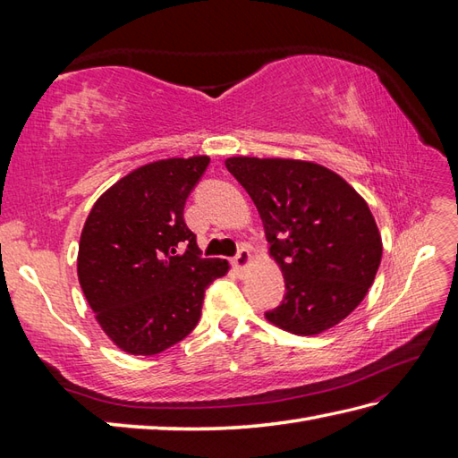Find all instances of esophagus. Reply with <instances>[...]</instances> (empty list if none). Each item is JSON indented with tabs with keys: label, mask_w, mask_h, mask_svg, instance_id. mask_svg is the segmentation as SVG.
Instances as JSON below:
<instances>
[{
	"label": "esophagus",
	"mask_w": 458,
	"mask_h": 458,
	"mask_svg": "<svg viewBox=\"0 0 458 458\" xmlns=\"http://www.w3.org/2000/svg\"><path fill=\"white\" fill-rule=\"evenodd\" d=\"M250 264H251V256H250V251L246 248H242L238 254H236V258L232 259V266H234L240 271L246 269Z\"/></svg>",
	"instance_id": "1"
}]
</instances>
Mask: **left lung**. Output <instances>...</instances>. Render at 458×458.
Instances as JSON below:
<instances>
[{"mask_svg": "<svg viewBox=\"0 0 458 458\" xmlns=\"http://www.w3.org/2000/svg\"><path fill=\"white\" fill-rule=\"evenodd\" d=\"M264 222L285 297L266 318L299 336L333 328L362 303L382 261V236L366 200L323 165L228 157Z\"/></svg>", "mask_w": 458, "mask_h": 458, "instance_id": "8db88e82", "label": "left lung"}]
</instances>
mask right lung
Segmentation results:
<instances>
[{
	"label": "right lung",
	"instance_id": "add662e5",
	"mask_svg": "<svg viewBox=\"0 0 458 458\" xmlns=\"http://www.w3.org/2000/svg\"><path fill=\"white\" fill-rule=\"evenodd\" d=\"M210 157H171L131 171L96 200L79 246V281L112 343L159 354L197 327L204 291L226 259L200 258L182 218Z\"/></svg>",
	"mask_w": 458,
	"mask_h": 458
}]
</instances>
